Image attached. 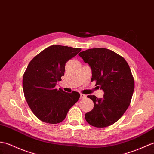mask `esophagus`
I'll use <instances>...</instances> for the list:
<instances>
[{
  "instance_id": "esophagus-1",
  "label": "esophagus",
  "mask_w": 154,
  "mask_h": 154,
  "mask_svg": "<svg viewBox=\"0 0 154 154\" xmlns=\"http://www.w3.org/2000/svg\"><path fill=\"white\" fill-rule=\"evenodd\" d=\"M86 97V95H84L83 94H80V99H84Z\"/></svg>"
}]
</instances>
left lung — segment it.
Listing matches in <instances>:
<instances>
[{"label": "left lung", "mask_w": 154, "mask_h": 154, "mask_svg": "<svg viewBox=\"0 0 154 154\" xmlns=\"http://www.w3.org/2000/svg\"><path fill=\"white\" fill-rule=\"evenodd\" d=\"M78 55L91 67V82L104 91L103 98L88 95L94 107L85 119L95 127H107L117 122L131 103L134 90L131 68L123 57L105 48L87 49Z\"/></svg>", "instance_id": "obj_1"}]
</instances>
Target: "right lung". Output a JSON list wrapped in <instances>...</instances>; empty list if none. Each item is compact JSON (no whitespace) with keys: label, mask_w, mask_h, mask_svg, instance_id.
Segmentation results:
<instances>
[{"label":"right lung","mask_w":154,"mask_h":154,"mask_svg":"<svg viewBox=\"0 0 154 154\" xmlns=\"http://www.w3.org/2000/svg\"><path fill=\"white\" fill-rule=\"evenodd\" d=\"M80 48L54 45L42 51L30 61L23 76L26 100L33 113L43 122H62L80 97L77 91L66 93L55 88L64 75L65 64Z\"/></svg>","instance_id":"add662e5"}]
</instances>
